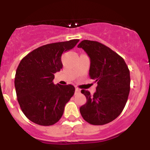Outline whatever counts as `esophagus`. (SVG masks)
Masks as SVG:
<instances>
[{
    "label": "esophagus",
    "instance_id": "1",
    "mask_svg": "<svg viewBox=\"0 0 150 150\" xmlns=\"http://www.w3.org/2000/svg\"><path fill=\"white\" fill-rule=\"evenodd\" d=\"M80 92V89L79 88H77V87H75V94H79V93Z\"/></svg>",
    "mask_w": 150,
    "mask_h": 150
}]
</instances>
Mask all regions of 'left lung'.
I'll return each mask as SVG.
<instances>
[{
	"label": "left lung",
	"instance_id": "8db88e82",
	"mask_svg": "<svg viewBox=\"0 0 150 150\" xmlns=\"http://www.w3.org/2000/svg\"><path fill=\"white\" fill-rule=\"evenodd\" d=\"M77 47L90 58L89 75L97 83L93 96L89 91H81L87 102L80 108V113L90 124H106L116 119L125 107L130 92V70L121 56L101 43L83 40Z\"/></svg>",
	"mask_w": 150,
	"mask_h": 150
}]
</instances>
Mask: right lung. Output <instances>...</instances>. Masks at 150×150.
Wrapping results in <instances>:
<instances>
[{
    "instance_id": "obj_1",
    "label": "right lung",
    "mask_w": 150,
    "mask_h": 150,
    "mask_svg": "<svg viewBox=\"0 0 150 150\" xmlns=\"http://www.w3.org/2000/svg\"><path fill=\"white\" fill-rule=\"evenodd\" d=\"M79 39L46 44L27 55L16 70L15 87L18 101L26 117L36 124L52 125L61 119L66 103L75 93L71 85H54V74L63 68V53Z\"/></svg>"
}]
</instances>
